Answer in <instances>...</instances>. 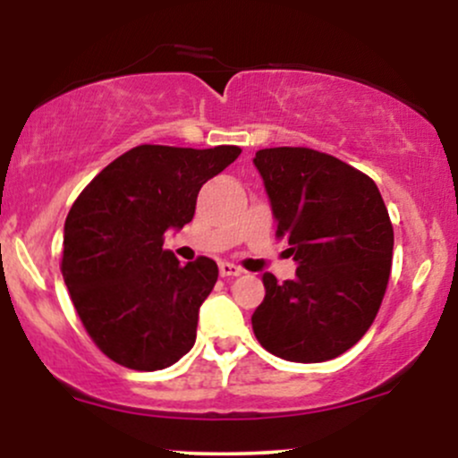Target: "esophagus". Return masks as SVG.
Segmentation results:
<instances>
[{
  "instance_id": "1",
  "label": "esophagus",
  "mask_w": 458,
  "mask_h": 458,
  "mask_svg": "<svg viewBox=\"0 0 458 458\" xmlns=\"http://www.w3.org/2000/svg\"><path fill=\"white\" fill-rule=\"evenodd\" d=\"M219 273H222V277H236L243 273V269L233 265V262H219Z\"/></svg>"
}]
</instances>
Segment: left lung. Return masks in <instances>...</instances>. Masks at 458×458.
I'll use <instances>...</instances> for the list:
<instances>
[{
    "label": "left lung",
    "instance_id": "1",
    "mask_svg": "<svg viewBox=\"0 0 458 458\" xmlns=\"http://www.w3.org/2000/svg\"><path fill=\"white\" fill-rule=\"evenodd\" d=\"M254 165L297 271L282 284L262 276L267 293L251 327L282 360H334L379 312L392 269L390 215L372 178L325 152L265 148Z\"/></svg>",
    "mask_w": 458,
    "mask_h": 458
}]
</instances>
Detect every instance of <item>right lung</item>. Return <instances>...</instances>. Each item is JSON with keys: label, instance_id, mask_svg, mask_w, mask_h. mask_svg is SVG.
<instances>
[{"label": "right lung", "instance_id": "1", "mask_svg": "<svg viewBox=\"0 0 458 458\" xmlns=\"http://www.w3.org/2000/svg\"><path fill=\"white\" fill-rule=\"evenodd\" d=\"M239 155V146H138L68 211L62 276L83 327L115 364L161 370L191 351L219 271L207 256L181 265L163 234L191 222L199 189Z\"/></svg>", "mask_w": 458, "mask_h": 458}]
</instances>
